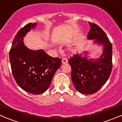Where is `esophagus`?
I'll return each instance as SVG.
<instances>
[{"mask_svg":"<svg viewBox=\"0 0 122 122\" xmlns=\"http://www.w3.org/2000/svg\"><path fill=\"white\" fill-rule=\"evenodd\" d=\"M67 62H68V60H67L66 58H63L62 59V64H66Z\"/></svg>","mask_w":122,"mask_h":122,"instance_id":"34e87169","label":"esophagus"}]
</instances>
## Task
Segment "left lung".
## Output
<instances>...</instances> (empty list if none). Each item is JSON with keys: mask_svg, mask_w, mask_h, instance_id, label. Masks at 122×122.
Segmentation results:
<instances>
[{"mask_svg": "<svg viewBox=\"0 0 122 122\" xmlns=\"http://www.w3.org/2000/svg\"><path fill=\"white\" fill-rule=\"evenodd\" d=\"M88 40L103 46V53L97 59L86 57L85 51L75 54L68 61L72 68V80L77 91L83 94L96 93L110 77L112 68V46L104 31L95 23L89 22ZM83 54L84 55H82Z\"/></svg>", "mask_w": 122, "mask_h": 122, "instance_id": "8db88e82", "label": "left lung"}]
</instances>
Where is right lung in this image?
I'll return each instance as SVG.
<instances>
[{
    "label": "right lung",
    "mask_w": 122,
    "mask_h": 122,
    "mask_svg": "<svg viewBox=\"0 0 122 122\" xmlns=\"http://www.w3.org/2000/svg\"><path fill=\"white\" fill-rule=\"evenodd\" d=\"M37 23H28L19 30L9 52L10 62L17 84L28 93L40 95L49 87L61 60L53 58L41 49L33 50L23 43V38Z\"/></svg>",
    "instance_id": "obj_1"
}]
</instances>
